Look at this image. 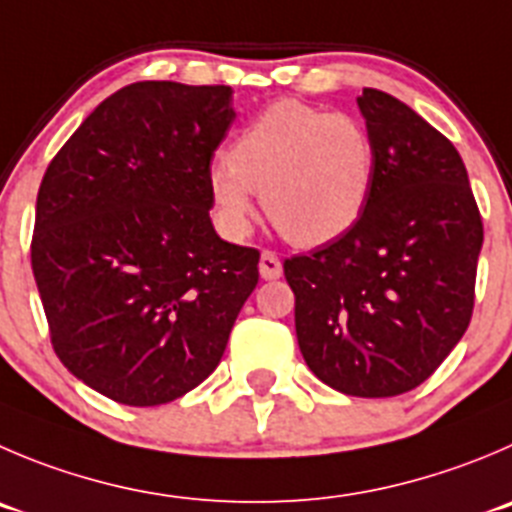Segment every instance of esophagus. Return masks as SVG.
Here are the masks:
<instances>
[{"label":"esophagus","mask_w":512,"mask_h":512,"mask_svg":"<svg viewBox=\"0 0 512 512\" xmlns=\"http://www.w3.org/2000/svg\"><path fill=\"white\" fill-rule=\"evenodd\" d=\"M259 271L266 281H274L281 276V261L274 251H264L261 253V261H259Z\"/></svg>","instance_id":"esophagus-1"}]
</instances>
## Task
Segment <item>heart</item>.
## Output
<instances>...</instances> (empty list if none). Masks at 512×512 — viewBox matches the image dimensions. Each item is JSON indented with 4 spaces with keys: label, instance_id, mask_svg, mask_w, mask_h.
<instances>
[{
    "label": "heart",
    "instance_id": "b5f03b06",
    "mask_svg": "<svg viewBox=\"0 0 512 512\" xmlns=\"http://www.w3.org/2000/svg\"><path fill=\"white\" fill-rule=\"evenodd\" d=\"M208 186L231 236L248 233L253 191L281 236L319 246L362 218L374 186V143L359 120L281 100L233 140Z\"/></svg>",
    "mask_w": 512,
    "mask_h": 512
}]
</instances>
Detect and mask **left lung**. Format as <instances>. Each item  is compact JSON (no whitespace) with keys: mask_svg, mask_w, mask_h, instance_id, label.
Returning <instances> with one entry per match:
<instances>
[{"mask_svg":"<svg viewBox=\"0 0 512 512\" xmlns=\"http://www.w3.org/2000/svg\"><path fill=\"white\" fill-rule=\"evenodd\" d=\"M357 105L374 186L344 236L284 261L296 339L311 372L352 397L420 387L455 349L475 306L483 218L455 145L382 90Z\"/></svg>","mask_w":512,"mask_h":512,"instance_id":"left-lung-1","label":"left lung"}]
</instances>
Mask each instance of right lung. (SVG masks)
I'll list each match as a JSON object with an SVG mask.
<instances>
[{"label": "right lung", "instance_id": "right-lung-1", "mask_svg": "<svg viewBox=\"0 0 512 512\" xmlns=\"http://www.w3.org/2000/svg\"><path fill=\"white\" fill-rule=\"evenodd\" d=\"M233 118L226 85L133 82L45 170L32 271L52 349L120 405L198 387L259 284L261 253L218 238L208 216V170Z\"/></svg>", "mask_w": 512, "mask_h": 512}]
</instances>
